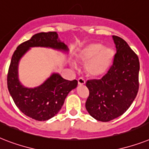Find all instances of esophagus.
Listing matches in <instances>:
<instances>
[{
    "label": "esophagus",
    "instance_id": "obj_1",
    "mask_svg": "<svg viewBox=\"0 0 149 149\" xmlns=\"http://www.w3.org/2000/svg\"><path fill=\"white\" fill-rule=\"evenodd\" d=\"M78 83L79 85H84L85 84V80L83 78H79L78 79Z\"/></svg>",
    "mask_w": 149,
    "mask_h": 149
}]
</instances>
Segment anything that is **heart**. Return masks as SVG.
<instances>
[{
  "instance_id": "b5f03b06",
  "label": "heart",
  "mask_w": 149,
  "mask_h": 149,
  "mask_svg": "<svg viewBox=\"0 0 149 149\" xmlns=\"http://www.w3.org/2000/svg\"><path fill=\"white\" fill-rule=\"evenodd\" d=\"M114 51L111 47H103L99 43H91L84 47L77 54L81 62L86 64L85 70L89 75L99 77L106 73L112 63ZM75 67V64H72Z\"/></svg>"
}]
</instances>
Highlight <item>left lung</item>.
Returning a JSON list of instances; mask_svg holds the SVG:
<instances>
[{
	"instance_id": "1",
	"label": "left lung",
	"mask_w": 149,
	"mask_h": 149,
	"mask_svg": "<svg viewBox=\"0 0 149 149\" xmlns=\"http://www.w3.org/2000/svg\"><path fill=\"white\" fill-rule=\"evenodd\" d=\"M116 47L113 64L99 80H89V96L85 103L88 112L100 122L119 117L132 104L139 91L140 65L137 54L125 40L112 36Z\"/></svg>"
}]
</instances>
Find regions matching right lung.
Returning a JSON list of instances; mask_svg holds the SVG:
<instances>
[{
	"label": "right lung",
	"instance_id": "1",
	"mask_svg": "<svg viewBox=\"0 0 149 149\" xmlns=\"http://www.w3.org/2000/svg\"><path fill=\"white\" fill-rule=\"evenodd\" d=\"M45 47L68 52L67 45L58 40L54 31L41 32L17 47L8 74V88L16 106L24 115L37 121H46L58 114L68 94L75 88L78 81L65 80L59 74H52L41 85L34 88L23 86L18 79V63L30 47Z\"/></svg>",
	"mask_w": 149,
	"mask_h": 149
}]
</instances>
